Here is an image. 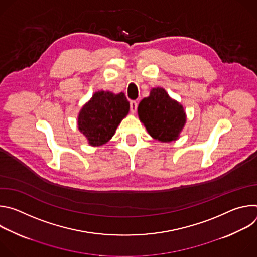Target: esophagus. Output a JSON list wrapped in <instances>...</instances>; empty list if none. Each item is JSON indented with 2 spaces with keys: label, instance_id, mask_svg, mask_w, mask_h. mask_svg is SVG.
<instances>
[{
  "label": "esophagus",
  "instance_id": "34e87169",
  "mask_svg": "<svg viewBox=\"0 0 257 257\" xmlns=\"http://www.w3.org/2000/svg\"><path fill=\"white\" fill-rule=\"evenodd\" d=\"M136 109H137V102L135 100H131L130 101V111H131V113L134 114L136 112Z\"/></svg>",
  "mask_w": 257,
  "mask_h": 257
}]
</instances>
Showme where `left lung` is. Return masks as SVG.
I'll return each instance as SVG.
<instances>
[{
    "mask_svg": "<svg viewBox=\"0 0 257 257\" xmlns=\"http://www.w3.org/2000/svg\"><path fill=\"white\" fill-rule=\"evenodd\" d=\"M138 117L149 134L161 141L171 142L178 139L186 123L183 105L170 97L162 87L151 90L138 104Z\"/></svg>",
    "mask_w": 257,
    "mask_h": 257,
    "instance_id": "left-lung-1",
    "label": "left lung"
}]
</instances>
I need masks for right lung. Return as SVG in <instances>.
Instances as JSON below:
<instances>
[{
	"instance_id": "1",
	"label": "right lung",
	"mask_w": 257,
	"mask_h": 257,
	"mask_svg": "<svg viewBox=\"0 0 257 257\" xmlns=\"http://www.w3.org/2000/svg\"><path fill=\"white\" fill-rule=\"evenodd\" d=\"M129 108V101L123 92L96 91L80 109L78 129L90 145H102L114 136Z\"/></svg>"
}]
</instances>
